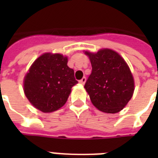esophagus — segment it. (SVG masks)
I'll use <instances>...</instances> for the list:
<instances>
[{"mask_svg": "<svg viewBox=\"0 0 158 158\" xmlns=\"http://www.w3.org/2000/svg\"><path fill=\"white\" fill-rule=\"evenodd\" d=\"M86 82V78L85 77H83L80 80H79V84H84Z\"/></svg>", "mask_w": 158, "mask_h": 158, "instance_id": "obj_1", "label": "esophagus"}]
</instances>
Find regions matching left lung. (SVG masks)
<instances>
[{"instance_id": "left-lung-1", "label": "left lung", "mask_w": 158, "mask_h": 158, "mask_svg": "<svg viewBox=\"0 0 158 158\" xmlns=\"http://www.w3.org/2000/svg\"><path fill=\"white\" fill-rule=\"evenodd\" d=\"M92 64V73L84 88L92 103L101 111L117 113L125 107L134 94L135 81L130 68L115 51L101 49L85 52Z\"/></svg>"}]
</instances>
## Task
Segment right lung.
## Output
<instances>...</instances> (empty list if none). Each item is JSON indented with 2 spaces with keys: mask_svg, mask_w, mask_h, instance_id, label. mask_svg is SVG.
Here are the masks:
<instances>
[{
  "mask_svg": "<svg viewBox=\"0 0 158 158\" xmlns=\"http://www.w3.org/2000/svg\"><path fill=\"white\" fill-rule=\"evenodd\" d=\"M67 62L63 55L45 53L31 65L24 77L23 91L34 107L48 113L65 104L71 88L78 84Z\"/></svg>",
  "mask_w": 158,
  "mask_h": 158,
  "instance_id": "1",
  "label": "right lung"
}]
</instances>
